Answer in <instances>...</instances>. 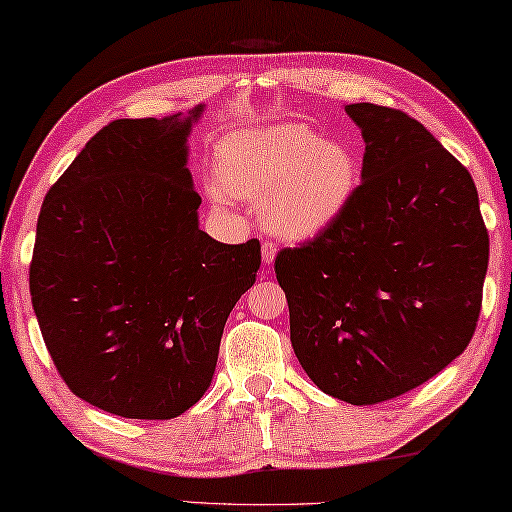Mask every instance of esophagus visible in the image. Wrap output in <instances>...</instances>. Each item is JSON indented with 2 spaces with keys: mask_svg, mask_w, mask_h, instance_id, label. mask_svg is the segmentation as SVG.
Segmentation results:
<instances>
[{
  "mask_svg": "<svg viewBox=\"0 0 512 512\" xmlns=\"http://www.w3.org/2000/svg\"><path fill=\"white\" fill-rule=\"evenodd\" d=\"M278 255V246L273 241H264L262 243V259L264 264H273V259Z\"/></svg>",
  "mask_w": 512,
  "mask_h": 512,
  "instance_id": "1",
  "label": "esophagus"
}]
</instances>
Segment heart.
Listing matches in <instances>:
<instances>
[{
	"instance_id": "obj_1",
	"label": "heart",
	"mask_w": 512,
	"mask_h": 512,
	"mask_svg": "<svg viewBox=\"0 0 512 512\" xmlns=\"http://www.w3.org/2000/svg\"><path fill=\"white\" fill-rule=\"evenodd\" d=\"M358 186V160L345 142L324 140L308 124L243 128L216 147L207 190L216 202H257L280 236L305 239L340 216Z\"/></svg>"
}]
</instances>
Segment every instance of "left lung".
<instances>
[{"instance_id":"1","label":"left lung","mask_w":512,"mask_h":512,"mask_svg":"<svg viewBox=\"0 0 512 512\" xmlns=\"http://www.w3.org/2000/svg\"><path fill=\"white\" fill-rule=\"evenodd\" d=\"M361 183L331 225L282 248L276 278L308 377L377 404L425 384L474 338L490 236L467 167L402 110L347 105Z\"/></svg>"}]
</instances>
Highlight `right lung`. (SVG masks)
Instances as JSON below:
<instances>
[{
  "label": "right lung",
  "mask_w": 512,
  "mask_h": 512,
  "mask_svg": "<svg viewBox=\"0 0 512 512\" xmlns=\"http://www.w3.org/2000/svg\"><path fill=\"white\" fill-rule=\"evenodd\" d=\"M200 112L110 121L38 216L29 292L45 347L71 393L114 416L165 421L202 398L262 264L257 239L197 227L186 137Z\"/></svg>",
  "instance_id": "right-lung-1"
}]
</instances>
